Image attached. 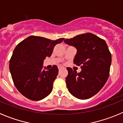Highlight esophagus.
I'll list each match as a JSON object with an SVG mask.
<instances>
[{"label": "esophagus", "mask_w": 123, "mask_h": 123, "mask_svg": "<svg viewBox=\"0 0 123 123\" xmlns=\"http://www.w3.org/2000/svg\"><path fill=\"white\" fill-rule=\"evenodd\" d=\"M62 69H63V67H58V69H59V71L62 70Z\"/></svg>", "instance_id": "34e87169"}]
</instances>
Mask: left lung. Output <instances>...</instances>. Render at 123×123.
<instances>
[{"label": "left lung", "mask_w": 123, "mask_h": 123, "mask_svg": "<svg viewBox=\"0 0 123 123\" xmlns=\"http://www.w3.org/2000/svg\"><path fill=\"white\" fill-rule=\"evenodd\" d=\"M64 42L77 49L73 62L81 68L80 73L67 68L68 91L79 99H88L97 94L108 79L111 63L110 52L105 41L92 33L78 35Z\"/></svg>", "instance_id": "left-lung-1"}]
</instances>
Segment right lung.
Wrapping results in <instances>:
<instances>
[{
  "mask_svg": "<svg viewBox=\"0 0 123 123\" xmlns=\"http://www.w3.org/2000/svg\"><path fill=\"white\" fill-rule=\"evenodd\" d=\"M63 39L52 41L31 36L15 47L10 60V70L15 87L26 98L41 100L51 93L58 69L56 65L44 69L43 63L45 57L51 56L54 47Z\"/></svg>",
  "mask_w": 123,
  "mask_h": 123,
  "instance_id": "1",
  "label": "right lung"
}]
</instances>
